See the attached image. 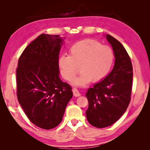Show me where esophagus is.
Instances as JSON below:
<instances>
[{"instance_id":"34e87169","label":"esophagus","mask_w":150,"mask_h":150,"mask_svg":"<svg viewBox=\"0 0 150 150\" xmlns=\"http://www.w3.org/2000/svg\"><path fill=\"white\" fill-rule=\"evenodd\" d=\"M72 92H73L74 96H76V97H78V96H81V94H80V93L78 91V90L76 88H74L73 89H72Z\"/></svg>"}]
</instances>
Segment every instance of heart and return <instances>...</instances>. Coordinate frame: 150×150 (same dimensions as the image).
I'll return each instance as SVG.
<instances>
[{"instance_id":"heart-1","label":"heart","mask_w":150,"mask_h":150,"mask_svg":"<svg viewBox=\"0 0 150 150\" xmlns=\"http://www.w3.org/2000/svg\"><path fill=\"white\" fill-rule=\"evenodd\" d=\"M115 61L113 49L94 39L81 40L70 47L69 56L62 55L58 60L62 77L70 81L79 71L81 75L74 84L83 86L91 81L98 82L110 73ZM79 68H78V67Z\"/></svg>"}]
</instances>
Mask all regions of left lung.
I'll return each instance as SVG.
<instances>
[{
    "mask_svg": "<svg viewBox=\"0 0 150 150\" xmlns=\"http://www.w3.org/2000/svg\"><path fill=\"white\" fill-rule=\"evenodd\" d=\"M115 53V66L110 74L89 88L86 96L89 106L86 115L92 126L103 128L114 124L126 111L131 100L133 66L125 48L107 34Z\"/></svg>",
    "mask_w": 150,
    "mask_h": 150,
    "instance_id": "1",
    "label": "left lung"
}]
</instances>
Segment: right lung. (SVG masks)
I'll return each instance as SVG.
<instances>
[{"label":"right lung","instance_id":"1","mask_svg":"<svg viewBox=\"0 0 150 150\" xmlns=\"http://www.w3.org/2000/svg\"><path fill=\"white\" fill-rule=\"evenodd\" d=\"M59 35L40 34L24 50L16 71L17 96L26 116L44 129L60 124L72 97L71 86L59 78Z\"/></svg>","mask_w":150,"mask_h":150}]
</instances>
